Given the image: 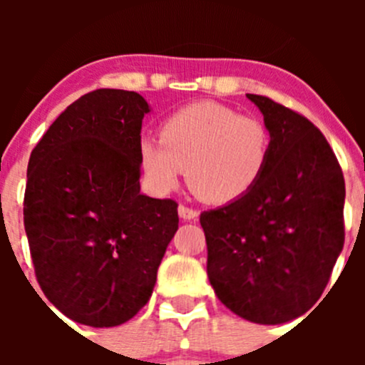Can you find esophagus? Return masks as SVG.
<instances>
[{"instance_id":"esophagus-1","label":"esophagus","mask_w":365,"mask_h":365,"mask_svg":"<svg viewBox=\"0 0 365 365\" xmlns=\"http://www.w3.org/2000/svg\"><path fill=\"white\" fill-rule=\"evenodd\" d=\"M178 213L183 220H194V219H197V215H200V212H197V210L190 208V206H187V205H180Z\"/></svg>"}]
</instances>
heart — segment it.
Listing matches in <instances>:
<instances>
[{"mask_svg": "<svg viewBox=\"0 0 365 365\" xmlns=\"http://www.w3.org/2000/svg\"><path fill=\"white\" fill-rule=\"evenodd\" d=\"M264 121L219 102H196L165 118L159 139H143L139 162L148 185L168 194L187 168V183L200 200L227 205L247 196L270 160Z\"/></svg>", "mask_w": 365, "mask_h": 365, "instance_id": "obj_1", "label": "heart"}]
</instances>
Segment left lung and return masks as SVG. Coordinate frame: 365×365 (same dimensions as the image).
Listing matches in <instances>:
<instances>
[{
    "label": "left lung",
    "instance_id": "left-lung-1",
    "mask_svg": "<svg viewBox=\"0 0 365 365\" xmlns=\"http://www.w3.org/2000/svg\"><path fill=\"white\" fill-rule=\"evenodd\" d=\"M272 135L270 160L242 200L200 217L210 284L249 322L279 325L325 292L344 245V176L325 135L305 116L247 93Z\"/></svg>",
    "mask_w": 365,
    "mask_h": 365
}]
</instances>
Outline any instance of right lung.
Listing matches in <instances>:
<instances>
[{"label": "right lung", "mask_w": 365, "mask_h": 365, "mask_svg": "<svg viewBox=\"0 0 365 365\" xmlns=\"http://www.w3.org/2000/svg\"><path fill=\"white\" fill-rule=\"evenodd\" d=\"M135 91H90L70 104L33 148L24 230L43 295L90 327H116L146 305L178 203L139 192L141 125Z\"/></svg>", "instance_id": "1"}]
</instances>
